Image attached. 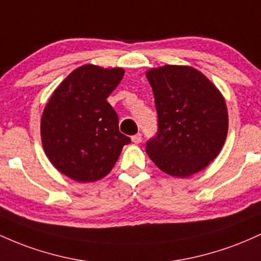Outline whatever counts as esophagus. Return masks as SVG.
Returning <instances> with one entry per match:
<instances>
[{
	"label": "esophagus",
	"instance_id": "obj_1",
	"mask_svg": "<svg viewBox=\"0 0 261 261\" xmlns=\"http://www.w3.org/2000/svg\"><path fill=\"white\" fill-rule=\"evenodd\" d=\"M132 142L136 143V144H139V143L142 142V134H140V133L134 134V136L132 137Z\"/></svg>",
	"mask_w": 261,
	"mask_h": 261
}]
</instances>
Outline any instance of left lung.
<instances>
[{
    "label": "left lung",
    "instance_id": "8db88e82",
    "mask_svg": "<svg viewBox=\"0 0 261 261\" xmlns=\"http://www.w3.org/2000/svg\"><path fill=\"white\" fill-rule=\"evenodd\" d=\"M146 77L158 113V132L146 142V153L166 174L191 176L224 144L228 113L223 96L194 67L166 65L151 69Z\"/></svg>",
    "mask_w": 261,
    "mask_h": 261
}]
</instances>
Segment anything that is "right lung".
<instances>
[{"label":"right lung","mask_w":261,"mask_h":261,"mask_svg":"<svg viewBox=\"0 0 261 261\" xmlns=\"http://www.w3.org/2000/svg\"><path fill=\"white\" fill-rule=\"evenodd\" d=\"M124 70L84 65L59 85L44 108L42 143L61 174L80 182L106 176L130 138L119 132L118 116L107 102Z\"/></svg>","instance_id":"1"}]
</instances>
